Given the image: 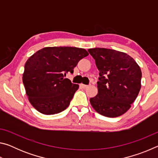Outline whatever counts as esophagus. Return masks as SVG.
<instances>
[{
  "instance_id": "34e87169",
  "label": "esophagus",
  "mask_w": 158,
  "mask_h": 158,
  "mask_svg": "<svg viewBox=\"0 0 158 158\" xmlns=\"http://www.w3.org/2000/svg\"><path fill=\"white\" fill-rule=\"evenodd\" d=\"M80 86H81L82 89H87V88H89L90 86V85H84L83 84H80Z\"/></svg>"
}]
</instances>
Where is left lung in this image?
Masks as SVG:
<instances>
[{"instance_id":"1","label":"left lung","mask_w":158,"mask_h":158,"mask_svg":"<svg viewBox=\"0 0 158 158\" xmlns=\"http://www.w3.org/2000/svg\"><path fill=\"white\" fill-rule=\"evenodd\" d=\"M89 52L100 71L98 93L90 99L95 110L109 118L120 116L129 110L141 89V70L127 53L94 48Z\"/></svg>"}]
</instances>
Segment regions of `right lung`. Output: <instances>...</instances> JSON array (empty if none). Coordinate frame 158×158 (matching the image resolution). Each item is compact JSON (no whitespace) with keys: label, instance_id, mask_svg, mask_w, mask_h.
Masks as SVG:
<instances>
[{"label":"right lung","instance_id":"obj_1","mask_svg":"<svg viewBox=\"0 0 158 158\" xmlns=\"http://www.w3.org/2000/svg\"><path fill=\"white\" fill-rule=\"evenodd\" d=\"M89 55L81 48L45 47L26 61L23 84L32 106L45 115L56 114L68 107L79 85L65 79L73 73L79 61Z\"/></svg>","mask_w":158,"mask_h":158}]
</instances>
